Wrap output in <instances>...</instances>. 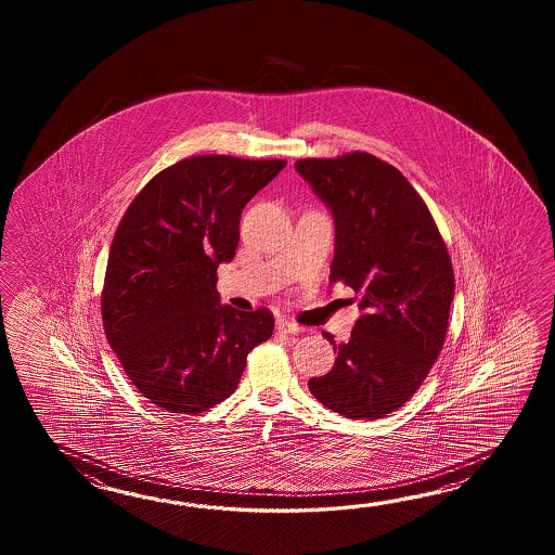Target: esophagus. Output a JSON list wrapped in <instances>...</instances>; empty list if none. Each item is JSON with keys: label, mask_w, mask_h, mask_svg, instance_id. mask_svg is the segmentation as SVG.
Listing matches in <instances>:
<instances>
[{"label": "esophagus", "mask_w": 555, "mask_h": 555, "mask_svg": "<svg viewBox=\"0 0 555 555\" xmlns=\"http://www.w3.org/2000/svg\"><path fill=\"white\" fill-rule=\"evenodd\" d=\"M275 330H278V333H285V335H297V333L304 331V327L297 325L295 321H289V319H280L278 325H275Z\"/></svg>", "instance_id": "esophagus-1"}]
</instances>
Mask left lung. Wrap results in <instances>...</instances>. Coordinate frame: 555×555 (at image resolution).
Here are the masks:
<instances>
[{
	"mask_svg": "<svg viewBox=\"0 0 555 555\" xmlns=\"http://www.w3.org/2000/svg\"><path fill=\"white\" fill-rule=\"evenodd\" d=\"M295 168L335 218L330 282L361 295L335 366L309 378L321 404L347 418H383L423 385L442 351L454 299L449 249L401 170L369 153L301 158Z\"/></svg>",
	"mask_w": 555,
	"mask_h": 555,
	"instance_id": "8db88e82",
	"label": "left lung"
}]
</instances>
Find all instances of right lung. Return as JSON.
<instances>
[{
	"label": "right lung",
	"mask_w": 555,
	"mask_h": 555,
	"mask_svg": "<svg viewBox=\"0 0 555 555\" xmlns=\"http://www.w3.org/2000/svg\"><path fill=\"white\" fill-rule=\"evenodd\" d=\"M283 166L190 156L151 178L118 222L101 294L106 341L142 397L168 413L228 399L249 351L272 337V311L220 306L216 272L236 254L244 206Z\"/></svg>",
	"instance_id": "obj_1"
}]
</instances>
